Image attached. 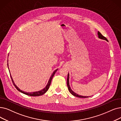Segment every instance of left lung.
I'll use <instances>...</instances> for the list:
<instances>
[{
    "label": "left lung",
    "mask_w": 121,
    "mask_h": 121,
    "mask_svg": "<svg viewBox=\"0 0 121 121\" xmlns=\"http://www.w3.org/2000/svg\"><path fill=\"white\" fill-rule=\"evenodd\" d=\"M97 35H98V38L100 39H103V40H105L106 41H107V39L104 37V36H103L99 32V31H98L97 32ZM67 85L68 86V90H69V92L72 94L73 95L76 96V97H80V98H87L88 97V96H83L82 95H78L77 93H75V92H73L72 90V89L71 88V87L70 86V84H69V73H68V78H67Z\"/></svg>",
    "instance_id": "obj_1"
}]
</instances>
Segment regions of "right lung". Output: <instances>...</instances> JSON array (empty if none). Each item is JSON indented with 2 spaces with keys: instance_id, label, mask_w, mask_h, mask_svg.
Segmentation results:
<instances>
[{
  "instance_id": "right-lung-1",
  "label": "right lung",
  "mask_w": 121,
  "mask_h": 121,
  "mask_svg": "<svg viewBox=\"0 0 121 121\" xmlns=\"http://www.w3.org/2000/svg\"><path fill=\"white\" fill-rule=\"evenodd\" d=\"M7 65H8V63H7ZM8 69H9V67H8ZM57 70H58V69H56V70L53 72V73H52L51 76H50V78H49V80H48V83H47L46 86H45V87L44 88H43V90H40V91H38L32 92H25V91H22V90H21L16 85H15V82H14V81H13V78H12V76H11V73H10V77H11V80H12V82H13V85H14L15 87L16 88V89H17V90L18 91H19L20 92H22V93H24V94H26V95H29V96H40V95H43V94H44L45 93H46V92L48 90V89H49V86H50V84H51V80H52V78H53V77L54 74L56 72ZM9 72H10V71H9Z\"/></svg>"
}]
</instances>
